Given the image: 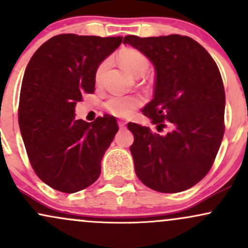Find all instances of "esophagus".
<instances>
[{
    "label": "esophagus",
    "mask_w": 248,
    "mask_h": 248,
    "mask_svg": "<svg viewBox=\"0 0 248 248\" xmlns=\"http://www.w3.org/2000/svg\"><path fill=\"white\" fill-rule=\"evenodd\" d=\"M118 124H119V127H120V129H124V128H126V122H124V121H122V120H120V121H119L118 122Z\"/></svg>",
    "instance_id": "esophagus-1"
}]
</instances>
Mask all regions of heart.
I'll list each match as a JSON object with an SVG mask.
<instances>
[{
  "label": "heart",
  "mask_w": 248,
  "mask_h": 248,
  "mask_svg": "<svg viewBox=\"0 0 248 248\" xmlns=\"http://www.w3.org/2000/svg\"><path fill=\"white\" fill-rule=\"evenodd\" d=\"M119 62L124 69L136 77L147 75L149 71L150 62L148 57L136 49H124L118 55ZM107 69V62H101L95 71L96 84H101ZM143 105V98L139 94H114L105 104V108L109 114L116 118H128L138 108Z\"/></svg>",
  "instance_id": "b5f03b06"
}]
</instances>
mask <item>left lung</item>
<instances>
[{
    "label": "left lung",
    "instance_id": "1",
    "mask_svg": "<svg viewBox=\"0 0 248 248\" xmlns=\"http://www.w3.org/2000/svg\"><path fill=\"white\" fill-rule=\"evenodd\" d=\"M156 70L154 99L142 113L163 135L129 122L130 153L139 179L150 189L175 193L206 176L225 132V91L210 53L187 36H126Z\"/></svg>",
    "mask_w": 248,
    "mask_h": 248
}]
</instances>
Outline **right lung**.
Returning <instances> with one entry per match:
<instances>
[{"mask_svg": "<svg viewBox=\"0 0 248 248\" xmlns=\"http://www.w3.org/2000/svg\"><path fill=\"white\" fill-rule=\"evenodd\" d=\"M122 37L57 35L31 57L22 81L18 124L36 175L61 192L73 193L99 178L100 162L118 122L104 115L88 124L75 118L85 93H93L95 71Z\"/></svg>", "mask_w": 248, "mask_h": 248, "instance_id": "add662e5", "label": "right lung"}]
</instances>
